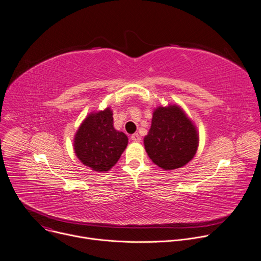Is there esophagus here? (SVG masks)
<instances>
[{"mask_svg": "<svg viewBox=\"0 0 261 261\" xmlns=\"http://www.w3.org/2000/svg\"><path fill=\"white\" fill-rule=\"evenodd\" d=\"M131 139L134 141V143H139V141L141 140L140 136H139L137 133H135V134H132V135H131Z\"/></svg>", "mask_w": 261, "mask_h": 261, "instance_id": "obj_1", "label": "esophagus"}]
</instances>
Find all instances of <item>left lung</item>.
Masks as SVG:
<instances>
[{"label": "left lung", "instance_id": "obj_1", "mask_svg": "<svg viewBox=\"0 0 261 261\" xmlns=\"http://www.w3.org/2000/svg\"><path fill=\"white\" fill-rule=\"evenodd\" d=\"M150 159L164 171L184 167L199 147V132L185 111L176 104L158 106L153 111L152 124L144 138Z\"/></svg>", "mask_w": 261, "mask_h": 261}]
</instances>
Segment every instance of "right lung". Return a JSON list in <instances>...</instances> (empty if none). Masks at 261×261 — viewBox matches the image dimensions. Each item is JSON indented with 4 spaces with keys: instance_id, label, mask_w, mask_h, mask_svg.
<instances>
[{
    "instance_id": "obj_1",
    "label": "right lung",
    "mask_w": 261,
    "mask_h": 261,
    "mask_svg": "<svg viewBox=\"0 0 261 261\" xmlns=\"http://www.w3.org/2000/svg\"><path fill=\"white\" fill-rule=\"evenodd\" d=\"M112 115L110 107L90 112L74 137L76 156L94 172L107 173L128 145L127 135L114 129Z\"/></svg>"
}]
</instances>
